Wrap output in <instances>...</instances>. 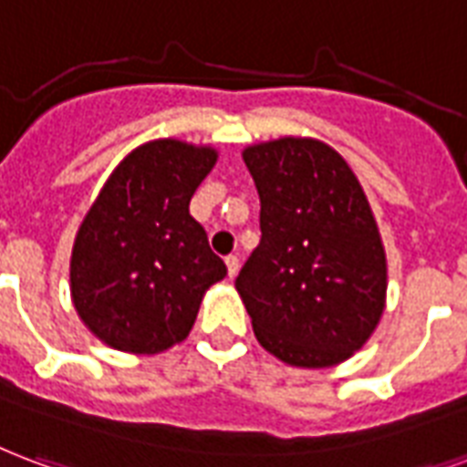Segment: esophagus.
<instances>
[{
	"instance_id": "34e87169",
	"label": "esophagus",
	"mask_w": 467,
	"mask_h": 467,
	"mask_svg": "<svg viewBox=\"0 0 467 467\" xmlns=\"http://www.w3.org/2000/svg\"><path fill=\"white\" fill-rule=\"evenodd\" d=\"M224 265H227V275L234 277L237 269H240V257H237V254H227V257H224Z\"/></svg>"
}]
</instances>
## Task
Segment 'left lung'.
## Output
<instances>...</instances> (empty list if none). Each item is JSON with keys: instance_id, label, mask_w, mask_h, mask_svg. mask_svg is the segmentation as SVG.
<instances>
[{"instance_id": "obj_1", "label": "left lung", "mask_w": 467, "mask_h": 467, "mask_svg": "<svg viewBox=\"0 0 467 467\" xmlns=\"http://www.w3.org/2000/svg\"><path fill=\"white\" fill-rule=\"evenodd\" d=\"M260 244L234 279L262 347L321 368L364 347L383 314L386 254L357 175L337 150L279 138L244 150Z\"/></svg>"}]
</instances>
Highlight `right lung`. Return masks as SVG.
Here are the masks:
<instances>
[{
  "mask_svg": "<svg viewBox=\"0 0 467 467\" xmlns=\"http://www.w3.org/2000/svg\"><path fill=\"white\" fill-rule=\"evenodd\" d=\"M213 148L153 140L113 171L76 234L71 296L109 347L158 354L190 334L200 299L227 275L190 198L213 171Z\"/></svg>",
  "mask_w": 467,
  "mask_h": 467,
  "instance_id": "obj_1",
  "label": "right lung"
}]
</instances>
